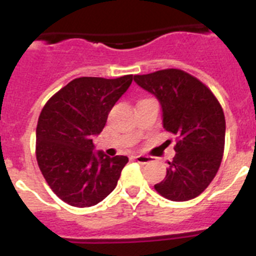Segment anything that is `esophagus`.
I'll list each match as a JSON object with an SVG mask.
<instances>
[{"mask_svg": "<svg viewBox=\"0 0 256 256\" xmlns=\"http://www.w3.org/2000/svg\"><path fill=\"white\" fill-rule=\"evenodd\" d=\"M134 160L135 161H138V164H150V162L152 161V157L150 156H144V154H136V156H134Z\"/></svg>", "mask_w": 256, "mask_h": 256, "instance_id": "34e87169", "label": "esophagus"}]
</instances>
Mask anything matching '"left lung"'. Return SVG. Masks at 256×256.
<instances>
[{
    "label": "left lung",
    "mask_w": 256,
    "mask_h": 256,
    "mask_svg": "<svg viewBox=\"0 0 256 256\" xmlns=\"http://www.w3.org/2000/svg\"><path fill=\"white\" fill-rule=\"evenodd\" d=\"M134 80L158 99L164 128L177 136L176 156L154 190L174 202L198 197L223 158L226 118L218 99L207 85L180 69L135 76Z\"/></svg>",
    "instance_id": "obj_1"
}]
</instances>
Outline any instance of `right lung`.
Segmentation results:
<instances>
[{"instance_id":"1","label":"right lung","mask_w":256,"mask_h":256,"mask_svg":"<svg viewBox=\"0 0 256 256\" xmlns=\"http://www.w3.org/2000/svg\"><path fill=\"white\" fill-rule=\"evenodd\" d=\"M132 76L116 79L82 76L46 102L36 130V156L43 177L63 202L92 207L118 184L126 156L92 152L110 110L128 89Z\"/></svg>"}]
</instances>
